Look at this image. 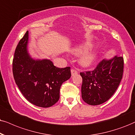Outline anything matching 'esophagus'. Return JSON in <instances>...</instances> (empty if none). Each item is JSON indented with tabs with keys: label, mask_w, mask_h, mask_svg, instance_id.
I'll use <instances>...</instances> for the list:
<instances>
[{
	"label": "esophagus",
	"mask_w": 135,
	"mask_h": 135,
	"mask_svg": "<svg viewBox=\"0 0 135 135\" xmlns=\"http://www.w3.org/2000/svg\"><path fill=\"white\" fill-rule=\"evenodd\" d=\"M71 75L74 76L75 75H76L78 73V71L75 70V69H71Z\"/></svg>",
	"instance_id": "obj_1"
}]
</instances>
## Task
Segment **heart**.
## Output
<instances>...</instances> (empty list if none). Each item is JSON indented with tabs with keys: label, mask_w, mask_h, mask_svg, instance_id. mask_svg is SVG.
<instances>
[{
	"label": "heart",
	"mask_w": 135,
	"mask_h": 135,
	"mask_svg": "<svg viewBox=\"0 0 135 135\" xmlns=\"http://www.w3.org/2000/svg\"><path fill=\"white\" fill-rule=\"evenodd\" d=\"M90 47H91V44L90 43L80 44V45L73 48L72 50H71V52L74 55H80L85 51L86 52L90 49ZM98 50L97 49H90V50H88L87 52H86L80 56L79 59H78V64L82 67H90V66L93 65L94 63L96 62L97 57H98Z\"/></svg>",
	"instance_id": "heart-1"
}]
</instances>
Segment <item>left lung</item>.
<instances>
[{
  "label": "left lung",
  "mask_w": 135,
  "mask_h": 135,
  "mask_svg": "<svg viewBox=\"0 0 135 135\" xmlns=\"http://www.w3.org/2000/svg\"><path fill=\"white\" fill-rule=\"evenodd\" d=\"M123 64V58L115 56L103 60L93 70L80 72L83 101L90 105H98L108 100L122 79Z\"/></svg>",
  "instance_id": "8db88e82"
}]
</instances>
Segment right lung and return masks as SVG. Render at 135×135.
<instances>
[{"label": "right lung", "instance_id": "1", "mask_svg": "<svg viewBox=\"0 0 135 135\" xmlns=\"http://www.w3.org/2000/svg\"><path fill=\"white\" fill-rule=\"evenodd\" d=\"M27 31L18 42L13 59L15 83L25 98L37 107L48 108L59 101L60 89L70 78V67H56L50 59L33 58L28 52Z\"/></svg>", "mask_w": 135, "mask_h": 135}]
</instances>
